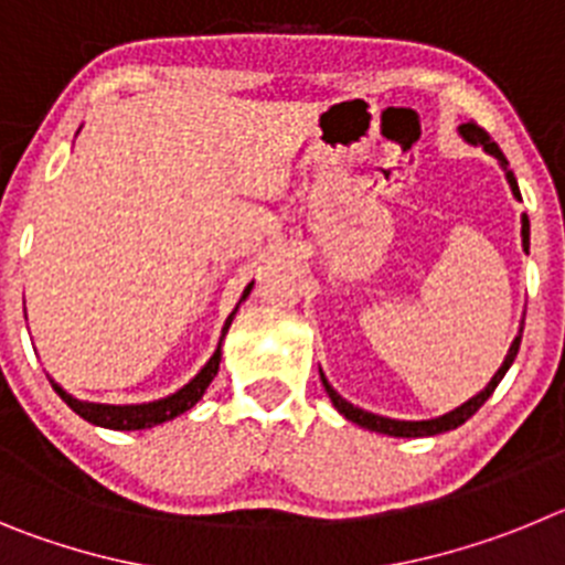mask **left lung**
Listing matches in <instances>:
<instances>
[{
    "label": "left lung",
    "mask_w": 565,
    "mask_h": 565,
    "mask_svg": "<svg viewBox=\"0 0 565 565\" xmlns=\"http://www.w3.org/2000/svg\"><path fill=\"white\" fill-rule=\"evenodd\" d=\"M458 132H461V138L467 143H472V147H483V152H489L492 158H498V163L503 167V172H507V183L509 189H512V194L515 198H521V189H518V181L515 174H512V169H509V161L503 158V152L498 149V143L489 138L487 132H483L481 127H478L476 121H467L458 127ZM521 237H523V248L529 252V217L523 214L521 217ZM521 333H523V326H521ZM521 333L515 337V342L509 344V353L507 359H503V364L498 367V373L492 379H489V384L483 387L478 396H472L469 402H463L461 407H456V411L444 413V416L438 418H427V422H398V418H387V416H376V413H367L362 411V407H353L351 402H344L342 396H339L337 391L331 387V382L326 379V373L319 371V376H322V384H326V393L331 396L333 407H337L339 413H342L348 422L359 424V427H364V430H373V433H384V436H393V438H424V436H438V433H447V430H456V427H461L467 418H472L478 413V407H481L483 402H487L492 393H495V387L501 384V379L507 376V371L512 367V362H515L518 356V348H521Z\"/></svg>",
    "instance_id": "8db88e82"
}]
</instances>
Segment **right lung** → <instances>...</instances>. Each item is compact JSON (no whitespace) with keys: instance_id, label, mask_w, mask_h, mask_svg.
<instances>
[{"instance_id":"obj_1","label":"right lung","mask_w":565,"mask_h":565,"mask_svg":"<svg viewBox=\"0 0 565 565\" xmlns=\"http://www.w3.org/2000/svg\"><path fill=\"white\" fill-rule=\"evenodd\" d=\"M252 288H254V282H248L246 291H243V297H239V302H246V297L252 294ZM239 302H237V308H239ZM237 308L228 313L226 326H223V331H221V342H217V348H214L212 359L203 364L201 373H198L192 382L183 384L181 391H174L172 396L154 398V402H143V404H98V402H82V398L70 396L62 384H56L53 379H50V384H53V391L64 398V404H67L70 411L78 413L84 422L96 424V427H107V430H147V427H154V424L172 422L174 416H181V413L192 411L194 404L201 402L203 393H206V387L212 384V379L217 376V371H221L223 339H226L228 326H232V319H234V313H237Z\"/></svg>"}]
</instances>
